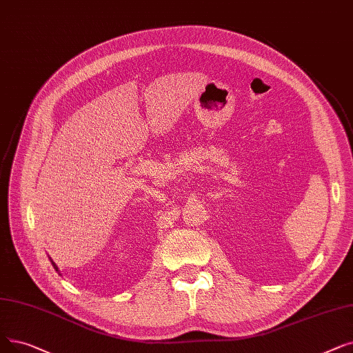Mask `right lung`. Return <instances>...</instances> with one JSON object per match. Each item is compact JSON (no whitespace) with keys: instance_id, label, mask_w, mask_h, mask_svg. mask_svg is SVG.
Masks as SVG:
<instances>
[{"instance_id":"obj_1","label":"right lung","mask_w":353,"mask_h":353,"mask_svg":"<svg viewBox=\"0 0 353 353\" xmlns=\"http://www.w3.org/2000/svg\"><path fill=\"white\" fill-rule=\"evenodd\" d=\"M50 261H52V259H50ZM52 264H53V267H54V270H56V271H59V268H57V265H56V264H54V263H53V261H52Z\"/></svg>"}]
</instances>
